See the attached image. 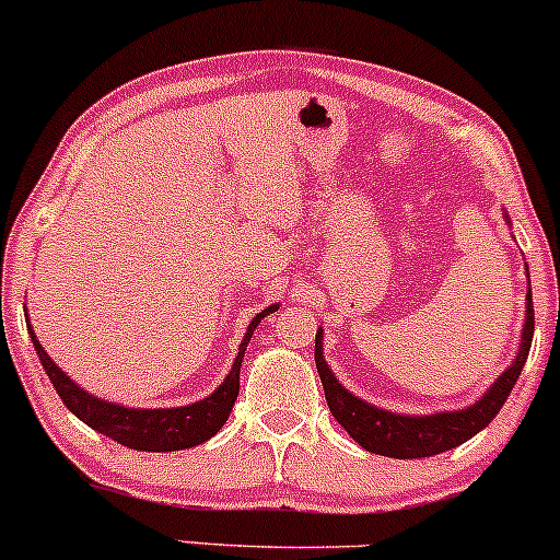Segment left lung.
Wrapping results in <instances>:
<instances>
[{
    "label": "left lung",
    "instance_id": "left-lung-1",
    "mask_svg": "<svg viewBox=\"0 0 560 560\" xmlns=\"http://www.w3.org/2000/svg\"><path fill=\"white\" fill-rule=\"evenodd\" d=\"M508 219V217H505ZM511 224V219H508ZM529 275V272H526ZM534 336V306H532V288L526 293V319L524 330H521V343L516 351V360L500 378L481 394L474 405L463 407V410L447 412H431V416H399V412L383 410V407L370 405L349 392L347 386L338 383L332 370L325 362L323 351V328H317L314 338V362H317L319 381H323L325 399L332 418L347 429L360 447L383 457H397V460H412V457H431L439 452H447L460 447L470 436H476L481 429L492 423L500 407L511 397L513 386H516L521 370H524L526 357L532 349Z\"/></svg>",
    "mask_w": 560,
    "mask_h": 560
}]
</instances>
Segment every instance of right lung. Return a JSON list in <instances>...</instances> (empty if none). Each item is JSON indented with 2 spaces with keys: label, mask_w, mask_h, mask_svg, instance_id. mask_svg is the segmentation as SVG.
Segmentation results:
<instances>
[{
  "label": "right lung",
  "mask_w": 560,
  "mask_h": 560,
  "mask_svg": "<svg viewBox=\"0 0 560 560\" xmlns=\"http://www.w3.org/2000/svg\"><path fill=\"white\" fill-rule=\"evenodd\" d=\"M280 310V304L267 306L256 314L248 323L246 336H243L241 349H237L235 362L228 378L219 383L217 392H211L209 397L185 407H124L116 401L100 399L94 394L81 388L77 381H71V375H66L58 364L52 362V357L44 351V347L36 338L34 328L28 325L31 341H34L36 354H39L42 368L47 370L49 381H52L55 392L62 399V405L77 416L81 423H86L103 436H110L113 442L124 444L129 450L140 452H177V450H190L198 444L209 442V439L228 423L232 405H235L237 392H241V364L246 357V347L254 336L256 325L261 323L267 314ZM28 323V319H26Z\"/></svg>",
  "instance_id": "1"
}]
</instances>
